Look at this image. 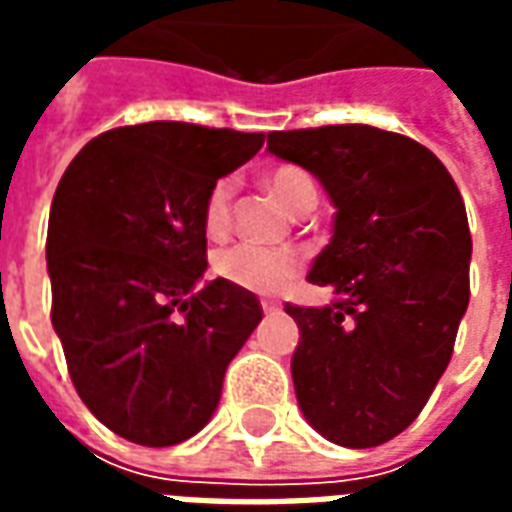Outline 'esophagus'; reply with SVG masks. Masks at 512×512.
<instances>
[{"instance_id": "esophagus-1", "label": "esophagus", "mask_w": 512, "mask_h": 512, "mask_svg": "<svg viewBox=\"0 0 512 512\" xmlns=\"http://www.w3.org/2000/svg\"><path fill=\"white\" fill-rule=\"evenodd\" d=\"M263 312H266V315H274V312H279V304H274V301H263Z\"/></svg>"}]
</instances>
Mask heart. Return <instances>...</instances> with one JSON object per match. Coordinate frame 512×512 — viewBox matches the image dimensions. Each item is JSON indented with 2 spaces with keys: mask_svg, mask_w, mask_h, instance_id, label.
<instances>
[{
  "mask_svg": "<svg viewBox=\"0 0 512 512\" xmlns=\"http://www.w3.org/2000/svg\"><path fill=\"white\" fill-rule=\"evenodd\" d=\"M268 186L277 194L279 200L288 208L299 213L304 205H315L318 202V189L312 178L299 167H279L271 172ZM233 191L235 183L230 178L216 180L205 197V211H202V224L208 235H224L230 230L233 222ZM299 252L293 249H266V246L249 244H233L222 249L216 260H213V271L230 282L235 288L252 290V293H282L288 290L301 274Z\"/></svg>",
  "mask_w": 512,
  "mask_h": 512,
  "instance_id": "b5f03b06",
  "label": "heart"
}]
</instances>
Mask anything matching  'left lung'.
Masks as SVG:
<instances>
[{
    "instance_id": "left-lung-1",
    "label": "left lung",
    "mask_w": 512,
    "mask_h": 512,
    "mask_svg": "<svg viewBox=\"0 0 512 512\" xmlns=\"http://www.w3.org/2000/svg\"><path fill=\"white\" fill-rule=\"evenodd\" d=\"M268 153L315 175L334 205L307 279L337 299L285 304L301 414L340 447H378L428 403L469 307L461 191L428 147L373 126L274 131Z\"/></svg>"
}]
</instances>
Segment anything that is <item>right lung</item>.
<instances>
[{
	"instance_id": "obj_1",
	"label": "right lung",
	"mask_w": 512,
	"mask_h": 512,
	"mask_svg": "<svg viewBox=\"0 0 512 512\" xmlns=\"http://www.w3.org/2000/svg\"><path fill=\"white\" fill-rule=\"evenodd\" d=\"M263 134L156 120L95 136L54 191L51 326L84 406L142 447L200 433L255 332L252 290L200 279L205 197Z\"/></svg>"
}]
</instances>
